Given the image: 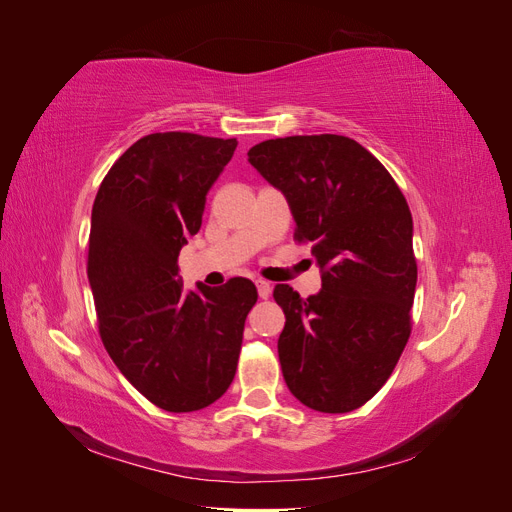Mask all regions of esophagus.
<instances>
[{
	"instance_id": "1",
	"label": "esophagus",
	"mask_w": 512,
	"mask_h": 512,
	"mask_svg": "<svg viewBox=\"0 0 512 512\" xmlns=\"http://www.w3.org/2000/svg\"><path fill=\"white\" fill-rule=\"evenodd\" d=\"M256 288H258V297H260V299H267L269 294H271V284L265 282V280H258V282H256Z\"/></svg>"
}]
</instances>
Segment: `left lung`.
<instances>
[{
	"instance_id": "obj_1",
	"label": "left lung",
	"mask_w": 512,
	"mask_h": 512,
	"mask_svg": "<svg viewBox=\"0 0 512 512\" xmlns=\"http://www.w3.org/2000/svg\"><path fill=\"white\" fill-rule=\"evenodd\" d=\"M250 164L294 215V241L312 243L322 290L301 299L277 284L286 324L277 342L290 393L318 412L361 408L391 378L412 333L416 258L412 215L378 158L348 136L262 141Z\"/></svg>"
}]
</instances>
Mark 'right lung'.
Wrapping results in <instances>:
<instances>
[{"instance_id":"right-lung-1","label":"right lung","mask_w":512,"mask_h":512,"mask_svg":"<svg viewBox=\"0 0 512 512\" xmlns=\"http://www.w3.org/2000/svg\"><path fill=\"white\" fill-rule=\"evenodd\" d=\"M237 138L147 134L121 153L91 209L87 277L100 339L134 389L166 412H194L235 378L258 292L245 277L185 292L177 258Z\"/></svg>"}]
</instances>
